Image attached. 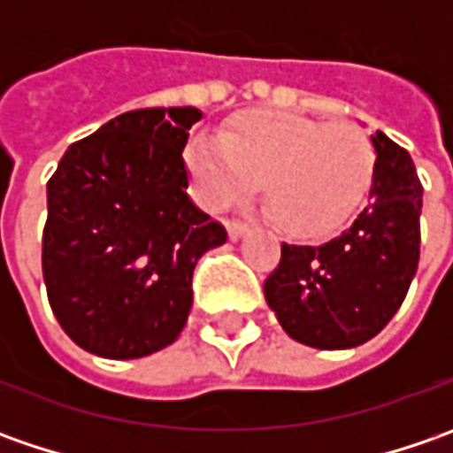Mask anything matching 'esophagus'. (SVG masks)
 Instances as JSON below:
<instances>
[{"mask_svg": "<svg viewBox=\"0 0 453 453\" xmlns=\"http://www.w3.org/2000/svg\"><path fill=\"white\" fill-rule=\"evenodd\" d=\"M247 229H250V226H247L244 221H236V219H229V221H226V232H229L232 239H239V236L244 234Z\"/></svg>", "mask_w": 453, "mask_h": 453, "instance_id": "1", "label": "esophagus"}]
</instances>
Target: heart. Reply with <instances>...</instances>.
Wrapping results in <instances>:
<instances>
[{"instance_id": "b5f03b06", "label": "heart", "mask_w": 453, "mask_h": 453, "mask_svg": "<svg viewBox=\"0 0 453 453\" xmlns=\"http://www.w3.org/2000/svg\"><path fill=\"white\" fill-rule=\"evenodd\" d=\"M188 165L203 203L232 206L265 181V209L280 229L320 236L348 221L365 199L375 146L350 120L259 111L242 118L221 141H194Z\"/></svg>"}]
</instances>
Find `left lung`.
Returning a JSON list of instances; mask_svg holds the SVG:
<instances>
[{
    "instance_id": "left-lung-1",
    "label": "left lung",
    "mask_w": 453,
    "mask_h": 453,
    "mask_svg": "<svg viewBox=\"0 0 453 453\" xmlns=\"http://www.w3.org/2000/svg\"><path fill=\"white\" fill-rule=\"evenodd\" d=\"M375 171L368 206L320 247L282 244L265 297L289 338L320 350L356 348L398 312L421 252V196L409 150L371 135Z\"/></svg>"
}]
</instances>
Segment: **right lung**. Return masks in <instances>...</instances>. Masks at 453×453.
Returning a JSON list of instances; mask_svg holds the SVG:
<instances>
[{
	"instance_id": "add662e5",
	"label": "right lung",
	"mask_w": 453,
	"mask_h": 453,
	"mask_svg": "<svg viewBox=\"0 0 453 453\" xmlns=\"http://www.w3.org/2000/svg\"><path fill=\"white\" fill-rule=\"evenodd\" d=\"M196 108H141L75 141L47 181L42 274L82 350L128 360L171 345L194 267L226 229L188 199L183 149Z\"/></svg>"
}]
</instances>
